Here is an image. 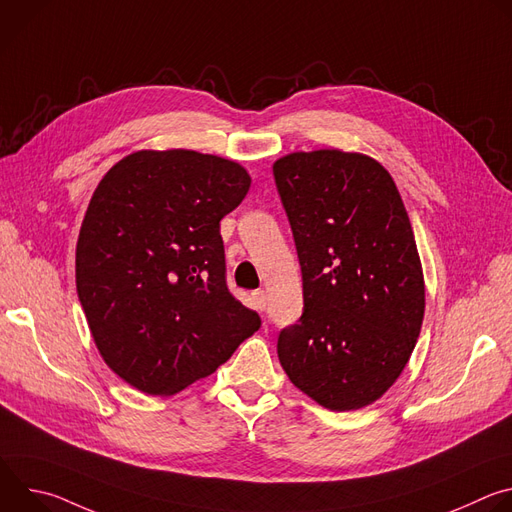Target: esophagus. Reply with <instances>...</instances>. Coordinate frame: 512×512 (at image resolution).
Returning a JSON list of instances; mask_svg holds the SVG:
<instances>
[{
  "instance_id": "esophagus-1",
  "label": "esophagus",
  "mask_w": 512,
  "mask_h": 512,
  "mask_svg": "<svg viewBox=\"0 0 512 512\" xmlns=\"http://www.w3.org/2000/svg\"><path fill=\"white\" fill-rule=\"evenodd\" d=\"M253 302H255L257 310H265L267 308V291H263V289L253 291Z\"/></svg>"
}]
</instances>
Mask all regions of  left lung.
I'll list each match as a JSON object with an SVG mask.
<instances>
[{
	"label": "left lung",
	"mask_w": 512,
	"mask_h": 512,
	"mask_svg": "<svg viewBox=\"0 0 512 512\" xmlns=\"http://www.w3.org/2000/svg\"><path fill=\"white\" fill-rule=\"evenodd\" d=\"M294 233L304 314L281 330L289 381L330 411L381 399L421 332L423 269L391 174L373 158L316 150L273 164Z\"/></svg>",
	"instance_id": "1"
}]
</instances>
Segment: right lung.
Here are the masks:
<instances>
[{"label":"right lung","mask_w":512,"mask_h":512,"mask_svg":"<svg viewBox=\"0 0 512 512\" xmlns=\"http://www.w3.org/2000/svg\"><path fill=\"white\" fill-rule=\"evenodd\" d=\"M251 176L194 150H141L99 182L77 241V294L107 367L148 395L212 375L261 326L227 287L221 218Z\"/></svg>","instance_id":"right-lung-1"}]
</instances>
